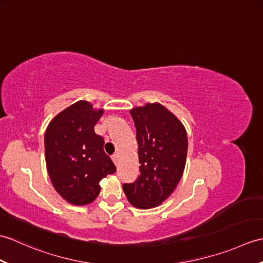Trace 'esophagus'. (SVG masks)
Listing matches in <instances>:
<instances>
[{"mask_svg":"<svg viewBox=\"0 0 263 263\" xmlns=\"http://www.w3.org/2000/svg\"><path fill=\"white\" fill-rule=\"evenodd\" d=\"M111 159H113V161H114V164L115 165H117V161H119V155H113L111 156Z\"/></svg>","mask_w":263,"mask_h":263,"instance_id":"obj_1","label":"esophagus"}]
</instances>
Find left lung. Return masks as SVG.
Here are the masks:
<instances>
[{"label":"left lung","instance_id":"obj_1","mask_svg":"<svg viewBox=\"0 0 263 263\" xmlns=\"http://www.w3.org/2000/svg\"><path fill=\"white\" fill-rule=\"evenodd\" d=\"M138 141L139 172L123 184L128 202L150 209L161 204L180 182L187 155L186 131L177 117L158 103L130 110Z\"/></svg>","mask_w":263,"mask_h":263}]
</instances>
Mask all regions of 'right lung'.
<instances>
[{
    "label": "right lung",
    "instance_id": "1",
    "mask_svg": "<svg viewBox=\"0 0 263 263\" xmlns=\"http://www.w3.org/2000/svg\"><path fill=\"white\" fill-rule=\"evenodd\" d=\"M103 113L86 100H79L55 116L47 126L48 175L61 197L72 204L92 202L100 192V180L116 172L104 152V138L95 133L93 127Z\"/></svg>",
    "mask_w": 263,
    "mask_h": 263
}]
</instances>
